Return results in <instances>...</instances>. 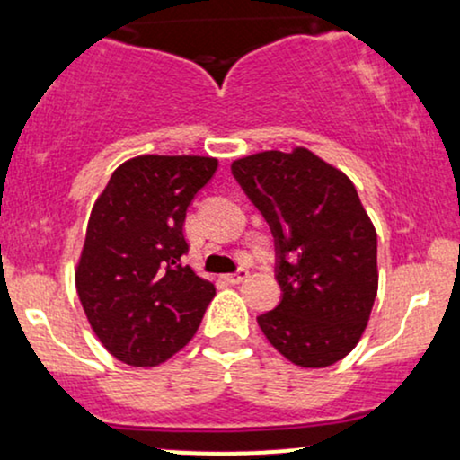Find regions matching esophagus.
<instances>
[{
    "label": "esophagus",
    "instance_id": "34e87169",
    "mask_svg": "<svg viewBox=\"0 0 460 460\" xmlns=\"http://www.w3.org/2000/svg\"><path fill=\"white\" fill-rule=\"evenodd\" d=\"M246 277H248V270H244V268H240V270L234 272V274H226L225 281L226 283H242Z\"/></svg>",
    "mask_w": 460,
    "mask_h": 460
}]
</instances>
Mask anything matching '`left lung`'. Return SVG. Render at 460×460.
<instances>
[{
    "instance_id": "1",
    "label": "left lung",
    "mask_w": 460,
    "mask_h": 460,
    "mask_svg": "<svg viewBox=\"0 0 460 460\" xmlns=\"http://www.w3.org/2000/svg\"><path fill=\"white\" fill-rule=\"evenodd\" d=\"M231 172L277 251L281 303L257 324L296 366H332L358 344L378 289L376 229L355 186L303 146L242 157Z\"/></svg>"
}]
</instances>
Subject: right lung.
<instances>
[{
  "instance_id": "1",
  "label": "right lung",
  "mask_w": 460,
  "mask_h": 460,
  "mask_svg": "<svg viewBox=\"0 0 460 460\" xmlns=\"http://www.w3.org/2000/svg\"><path fill=\"white\" fill-rule=\"evenodd\" d=\"M218 160L140 155L120 164L94 203L75 270L77 296L110 355L153 367L197 332L216 288L183 266L186 212Z\"/></svg>"
}]
</instances>
